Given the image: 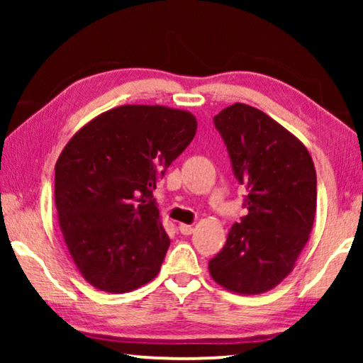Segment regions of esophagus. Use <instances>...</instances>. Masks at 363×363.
Returning <instances> with one entry per match:
<instances>
[{
	"instance_id": "1",
	"label": "esophagus",
	"mask_w": 363,
	"mask_h": 363,
	"mask_svg": "<svg viewBox=\"0 0 363 363\" xmlns=\"http://www.w3.org/2000/svg\"><path fill=\"white\" fill-rule=\"evenodd\" d=\"M178 230H180L182 235H185V236L191 235V233L195 231V230H193L191 225H185V223H180V225H178Z\"/></svg>"
}]
</instances>
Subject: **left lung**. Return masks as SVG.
I'll return each instance as SVG.
<instances>
[{
	"instance_id": "1",
	"label": "left lung",
	"mask_w": 363,
	"mask_h": 363,
	"mask_svg": "<svg viewBox=\"0 0 363 363\" xmlns=\"http://www.w3.org/2000/svg\"><path fill=\"white\" fill-rule=\"evenodd\" d=\"M247 215L208 262L213 281L236 294L271 291L294 269L314 226L317 177L299 138L259 108L236 102L215 116Z\"/></svg>"
}]
</instances>
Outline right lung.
I'll return each mask as SVG.
<instances>
[{"label": "right lung", "mask_w": 363, "mask_h": 363, "mask_svg": "<svg viewBox=\"0 0 363 363\" xmlns=\"http://www.w3.org/2000/svg\"><path fill=\"white\" fill-rule=\"evenodd\" d=\"M196 127L188 111L121 106L66 143L54 180L59 228L74 264L96 289L122 294L158 274L170 240L152 191Z\"/></svg>", "instance_id": "add662e5"}]
</instances>
